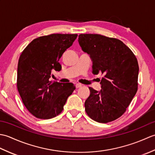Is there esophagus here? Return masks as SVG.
I'll use <instances>...</instances> for the list:
<instances>
[{
	"mask_svg": "<svg viewBox=\"0 0 155 155\" xmlns=\"http://www.w3.org/2000/svg\"><path fill=\"white\" fill-rule=\"evenodd\" d=\"M82 87V84L80 83H77L76 84V88H80Z\"/></svg>",
	"mask_w": 155,
	"mask_h": 155,
	"instance_id": "esophagus-1",
	"label": "esophagus"
}]
</instances>
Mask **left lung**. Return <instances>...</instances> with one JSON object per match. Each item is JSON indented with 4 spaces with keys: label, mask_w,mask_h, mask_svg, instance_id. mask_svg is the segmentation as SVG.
<instances>
[{
    "label": "left lung",
    "mask_w": 155,
    "mask_h": 155,
    "mask_svg": "<svg viewBox=\"0 0 155 155\" xmlns=\"http://www.w3.org/2000/svg\"><path fill=\"white\" fill-rule=\"evenodd\" d=\"M78 42L93 61V72L102 73L101 90L89 87L84 103L92 119L107 123L126 111L138 89L139 64L132 51L121 41L97 34H81Z\"/></svg>",
    "instance_id": "8db88e82"
}]
</instances>
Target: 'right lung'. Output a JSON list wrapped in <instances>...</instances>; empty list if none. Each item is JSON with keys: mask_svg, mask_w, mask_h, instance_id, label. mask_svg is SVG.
<instances>
[{"mask_svg": "<svg viewBox=\"0 0 155 155\" xmlns=\"http://www.w3.org/2000/svg\"><path fill=\"white\" fill-rule=\"evenodd\" d=\"M77 36L52 34L38 37L20 56L17 88L23 104L35 117L50 119L57 117L75 89L71 83H52L49 78L52 71L61 70L59 59Z\"/></svg>", "mask_w": 155, "mask_h": 155, "instance_id": "obj_1", "label": "right lung"}]
</instances>
